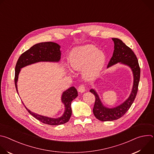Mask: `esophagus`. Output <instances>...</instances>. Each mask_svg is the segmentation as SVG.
I'll return each mask as SVG.
<instances>
[{
	"instance_id": "34e87169",
	"label": "esophagus",
	"mask_w": 154,
	"mask_h": 154,
	"mask_svg": "<svg viewBox=\"0 0 154 154\" xmlns=\"http://www.w3.org/2000/svg\"><path fill=\"white\" fill-rule=\"evenodd\" d=\"M85 88H85V86L84 85H80L78 88V91L80 93H84L85 91Z\"/></svg>"
}]
</instances>
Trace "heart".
<instances>
[{
    "instance_id": "heart-1",
    "label": "heart",
    "mask_w": 154,
    "mask_h": 154,
    "mask_svg": "<svg viewBox=\"0 0 154 154\" xmlns=\"http://www.w3.org/2000/svg\"><path fill=\"white\" fill-rule=\"evenodd\" d=\"M71 66L75 71H82L87 80H91L99 76L103 69L105 56L93 45H85L75 49L69 55Z\"/></svg>"
}]
</instances>
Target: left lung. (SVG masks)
I'll use <instances>...</instances> for the list:
<instances>
[{"mask_svg": "<svg viewBox=\"0 0 154 154\" xmlns=\"http://www.w3.org/2000/svg\"><path fill=\"white\" fill-rule=\"evenodd\" d=\"M115 46L112 57L109 60L107 68L113 64L121 63L126 64L131 69L134 74V81L131 93L129 97L121 105L113 108H108L103 105L97 93L93 89L90 90L95 96V103L93 108V113L95 117L101 121H111L119 119L123 116L132 105L138 89L140 79V68L137 56L129 47L119 39L112 38Z\"/></svg>", "mask_w": 154, "mask_h": 154, "instance_id": "1", "label": "left lung"}]
</instances>
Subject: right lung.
<instances>
[{
	"label": "right lung",
	"mask_w": 154,
	"mask_h": 154,
	"mask_svg": "<svg viewBox=\"0 0 154 154\" xmlns=\"http://www.w3.org/2000/svg\"><path fill=\"white\" fill-rule=\"evenodd\" d=\"M60 46L53 42H44L35 45L29 50L22 54L19 57L15 67L14 83L17 93V82L19 71L22 68L27 65L39 61H56L58 62L61 58ZM78 96L75 87L72 86L63 92L61 97L62 102L64 104L65 111L62 116L58 118H51L37 115L30 111L26 106L28 112L38 121L44 124L51 125H58L66 123L70 119L72 115L71 103ZM24 104V103H23Z\"/></svg>",
	"instance_id": "right-lung-1"
}]
</instances>
